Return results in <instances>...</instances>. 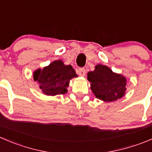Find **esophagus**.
<instances>
[{
  "instance_id": "34e87169",
  "label": "esophagus",
  "mask_w": 152,
  "mask_h": 152,
  "mask_svg": "<svg viewBox=\"0 0 152 152\" xmlns=\"http://www.w3.org/2000/svg\"><path fill=\"white\" fill-rule=\"evenodd\" d=\"M77 73L80 76H85V73H86V71H85V68H79L77 70Z\"/></svg>"
}]
</instances>
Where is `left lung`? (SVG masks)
Listing matches in <instances>:
<instances>
[{"mask_svg":"<svg viewBox=\"0 0 152 152\" xmlns=\"http://www.w3.org/2000/svg\"><path fill=\"white\" fill-rule=\"evenodd\" d=\"M91 89L97 99L113 102L122 98L126 90V78L113 73L108 67L97 64L94 71L88 73Z\"/></svg>","mask_w":152,"mask_h":152,"instance_id":"8db88e82","label":"left lung"}]
</instances>
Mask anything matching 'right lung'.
Masks as SVG:
<instances>
[{
  "label": "right lung",
  "instance_id": "add662e5",
  "mask_svg": "<svg viewBox=\"0 0 152 152\" xmlns=\"http://www.w3.org/2000/svg\"><path fill=\"white\" fill-rule=\"evenodd\" d=\"M71 65H65L61 60L50 63L43 69L33 73V79L39 83L43 94L48 96L64 94L72 78L77 77Z\"/></svg>",
  "mask_w": 152,
  "mask_h": 152
}]
</instances>
